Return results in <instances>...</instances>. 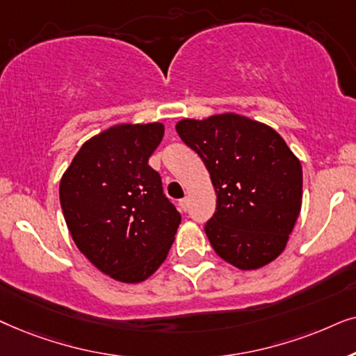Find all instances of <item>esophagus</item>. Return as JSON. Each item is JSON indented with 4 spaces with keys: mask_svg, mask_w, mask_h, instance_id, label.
Segmentation results:
<instances>
[{
    "mask_svg": "<svg viewBox=\"0 0 356 356\" xmlns=\"http://www.w3.org/2000/svg\"><path fill=\"white\" fill-rule=\"evenodd\" d=\"M179 208H181L182 211H187L188 210V198H182V200L179 202Z\"/></svg>",
    "mask_w": 356,
    "mask_h": 356,
    "instance_id": "obj_1",
    "label": "esophagus"
}]
</instances>
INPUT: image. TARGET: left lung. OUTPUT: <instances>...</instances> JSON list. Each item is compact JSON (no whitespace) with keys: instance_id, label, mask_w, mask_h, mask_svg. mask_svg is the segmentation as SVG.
I'll return each instance as SVG.
<instances>
[{"instance_id":"obj_1","label":"left lung","mask_w":356,"mask_h":356,"mask_svg":"<svg viewBox=\"0 0 356 356\" xmlns=\"http://www.w3.org/2000/svg\"><path fill=\"white\" fill-rule=\"evenodd\" d=\"M216 192L205 225L215 252L239 270L262 268L286 248L302 202L300 159L272 127L225 112L175 125Z\"/></svg>"}]
</instances>
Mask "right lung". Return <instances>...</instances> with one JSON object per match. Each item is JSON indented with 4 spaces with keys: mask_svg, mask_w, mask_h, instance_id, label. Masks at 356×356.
<instances>
[{
    "mask_svg": "<svg viewBox=\"0 0 356 356\" xmlns=\"http://www.w3.org/2000/svg\"><path fill=\"white\" fill-rule=\"evenodd\" d=\"M163 136L159 122L118 123L89 138L61 175V210L76 248L117 282L148 280L181 225L148 164Z\"/></svg>",
    "mask_w": 356,
    "mask_h": 356,
    "instance_id": "obj_1",
    "label": "right lung"
}]
</instances>
